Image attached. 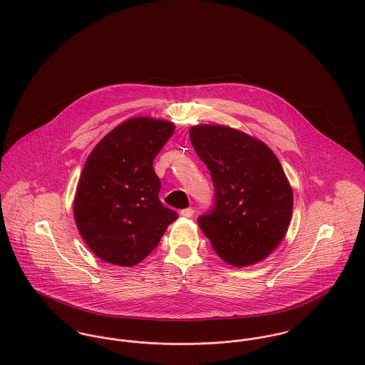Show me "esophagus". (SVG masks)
Returning a JSON list of instances; mask_svg holds the SVG:
<instances>
[{
  "label": "esophagus",
  "mask_w": 365,
  "mask_h": 365,
  "mask_svg": "<svg viewBox=\"0 0 365 365\" xmlns=\"http://www.w3.org/2000/svg\"><path fill=\"white\" fill-rule=\"evenodd\" d=\"M180 215H181L182 217H191V216L194 215V210L191 208L182 209V210L180 212Z\"/></svg>",
  "instance_id": "34e87169"
}]
</instances>
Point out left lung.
Wrapping results in <instances>:
<instances>
[{"mask_svg": "<svg viewBox=\"0 0 365 365\" xmlns=\"http://www.w3.org/2000/svg\"><path fill=\"white\" fill-rule=\"evenodd\" d=\"M190 138L215 185L213 210L198 217L213 250L232 267L265 260L285 237L294 208L279 160L260 139L226 125H195Z\"/></svg>", "mask_w": 365, "mask_h": 365, "instance_id": "left-lung-1", "label": "left lung"}]
</instances>
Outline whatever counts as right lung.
Instances as JSON below:
<instances>
[{"label":"right lung","instance_id":"1","mask_svg":"<svg viewBox=\"0 0 365 365\" xmlns=\"http://www.w3.org/2000/svg\"><path fill=\"white\" fill-rule=\"evenodd\" d=\"M174 129L164 119L133 116L105 135L87 157L73 213L83 240L105 262L139 264L178 217L160 202L161 184L153 168Z\"/></svg>","mask_w":365,"mask_h":365}]
</instances>
